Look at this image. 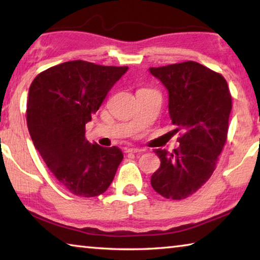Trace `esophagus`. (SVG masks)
Wrapping results in <instances>:
<instances>
[{
    "label": "esophagus",
    "instance_id": "34e87169",
    "mask_svg": "<svg viewBox=\"0 0 260 260\" xmlns=\"http://www.w3.org/2000/svg\"><path fill=\"white\" fill-rule=\"evenodd\" d=\"M143 149H139V148H128L126 150L127 153H139V152H142Z\"/></svg>",
    "mask_w": 260,
    "mask_h": 260
}]
</instances>
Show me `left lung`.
<instances>
[{"instance_id":"obj_1","label":"left lung","mask_w":260,"mask_h":260,"mask_svg":"<svg viewBox=\"0 0 260 260\" xmlns=\"http://www.w3.org/2000/svg\"><path fill=\"white\" fill-rule=\"evenodd\" d=\"M169 90V112L180 132L173 152L153 150L160 166L151 186L170 200H183L208 181L227 141L232 95L226 79L196 61L150 68Z\"/></svg>"}]
</instances>
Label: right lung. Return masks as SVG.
<instances>
[{"mask_svg": "<svg viewBox=\"0 0 260 260\" xmlns=\"http://www.w3.org/2000/svg\"><path fill=\"white\" fill-rule=\"evenodd\" d=\"M127 69L71 60L47 69L30 83L29 135L57 181L73 195L103 193L124 158L119 148L88 142L86 124Z\"/></svg>", "mask_w": 260, "mask_h": 260, "instance_id": "right-lung-1", "label": "right lung"}]
</instances>
